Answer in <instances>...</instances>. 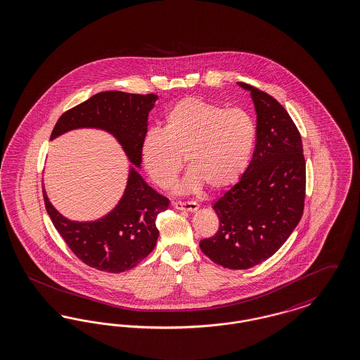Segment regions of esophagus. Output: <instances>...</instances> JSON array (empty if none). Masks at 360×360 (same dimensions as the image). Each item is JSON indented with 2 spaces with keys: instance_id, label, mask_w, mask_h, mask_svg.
Instances as JSON below:
<instances>
[{
  "instance_id": "obj_1",
  "label": "esophagus",
  "mask_w": 360,
  "mask_h": 360,
  "mask_svg": "<svg viewBox=\"0 0 360 360\" xmlns=\"http://www.w3.org/2000/svg\"><path fill=\"white\" fill-rule=\"evenodd\" d=\"M173 207L180 211H188V212H195L199 208V204L196 202H174Z\"/></svg>"
}]
</instances>
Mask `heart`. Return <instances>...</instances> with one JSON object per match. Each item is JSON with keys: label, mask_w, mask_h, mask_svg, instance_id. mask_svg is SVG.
<instances>
[{"label": "heart", "mask_w": 360, "mask_h": 360, "mask_svg": "<svg viewBox=\"0 0 360 360\" xmlns=\"http://www.w3.org/2000/svg\"><path fill=\"white\" fill-rule=\"evenodd\" d=\"M255 139L257 127L248 111L189 96L169 109L162 129L145 134L141 156L160 187L172 184L186 156L189 172L180 192L203 184L220 189L234 184L248 169Z\"/></svg>", "instance_id": "1"}]
</instances>
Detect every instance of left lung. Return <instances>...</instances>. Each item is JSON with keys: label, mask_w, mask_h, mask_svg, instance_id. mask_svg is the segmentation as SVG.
I'll list each match as a JSON object with an SVG mask.
<instances>
[{"label": "left lung", "mask_w": 360, "mask_h": 360, "mask_svg": "<svg viewBox=\"0 0 360 360\" xmlns=\"http://www.w3.org/2000/svg\"><path fill=\"white\" fill-rule=\"evenodd\" d=\"M238 84L255 106V149L240 180L214 204L217 234L199 243L211 261L234 270L264 262L286 242L302 217L307 184L302 141L288 111L271 95Z\"/></svg>", "instance_id": "1"}]
</instances>
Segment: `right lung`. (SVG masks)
Wrapping results in <instances>:
<instances>
[{
	"label": "right lung",
	"mask_w": 360,
	"mask_h": 360,
	"mask_svg": "<svg viewBox=\"0 0 360 360\" xmlns=\"http://www.w3.org/2000/svg\"><path fill=\"white\" fill-rule=\"evenodd\" d=\"M157 99L156 94L98 93L63 112L51 140L80 127L103 129L122 145L130 162L140 167L141 145L148 131L149 111ZM43 196L48 215L67 246L83 264L108 273L133 269L148 257L158 238L157 217L169 205V200L149 187L134 168L129 173L122 199L102 219H67L49 203L44 189Z\"/></svg>",
	"instance_id": "1"
}]
</instances>
